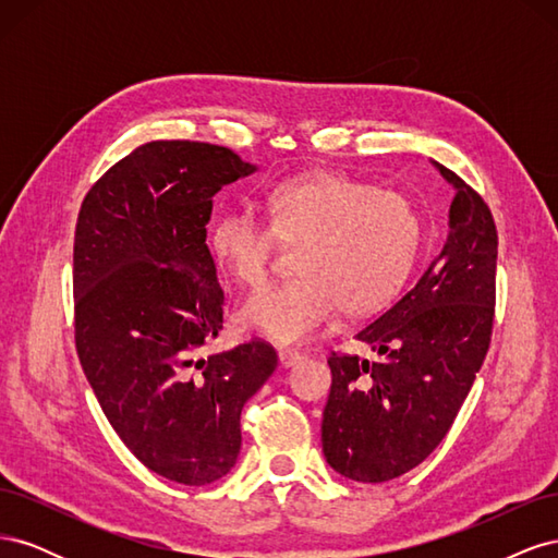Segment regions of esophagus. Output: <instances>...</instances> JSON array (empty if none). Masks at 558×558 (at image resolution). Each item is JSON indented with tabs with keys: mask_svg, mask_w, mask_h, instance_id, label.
Here are the masks:
<instances>
[{
	"mask_svg": "<svg viewBox=\"0 0 558 558\" xmlns=\"http://www.w3.org/2000/svg\"><path fill=\"white\" fill-rule=\"evenodd\" d=\"M302 359H305V356H302V353L295 351V349H279V363L283 367H291V365H295Z\"/></svg>",
	"mask_w": 558,
	"mask_h": 558,
	"instance_id": "esophagus-1",
	"label": "esophagus"
}]
</instances>
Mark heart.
Wrapping results in <instances>:
<instances>
[{"label": "heart", "instance_id": "b5f03b06", "mask_svg": "<svg viewBox=\"0 0 558 558\" xmlns=\"http://www.w3.org/2000/svg\"><path fill=\"white\" fill-rule=\"evenodd\" d=\"M269 223L248 205L226 209L209 232L216 263L244 286L265 281L277 238L298 242L289 281L240 307V324L279 344L307 342L337 310L363 314L391 300L421 244V216L398 191L342 172H307L267 191Z\"/></svg>", "mask_w": 558, "mask_h": 558}]
</instances>
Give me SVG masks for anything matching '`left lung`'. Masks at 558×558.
Instances as JSON below:
<instances>
[{
	"label": "left lung",
	"instance_id": "8db88e82",
	"mask_svg": "<svg viewBox=\"0 0 558 558\" xmlns=\"http://www.w3.org/2000/svg\"><path fill=\"white\" fill-rule=\"evenodd\" d=\"M453 185L442 251L393 307L356 340L377 361L328 359L332 384L320 442L340 475L379 484L416 468L445 440L492 342L498 232L480 193L445 165Z\"/></svg>",
	"mask_w": 558,
	"mask_h": 558
}]
</instances>
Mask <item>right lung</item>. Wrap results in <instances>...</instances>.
<instances>
[{
	"mask_svg": "<svg viewBox=\"0 0 558 558\" xmlns=\"http://www.w3.org/2000/svg\"><path fill=\"white\" fill-rule=\"evenodd\" d=\"M256 172L205 142H148L97 179L74 234V340L123 445L179 484H211L238 461L246 400L277 367L251 340L199 359L223 328L207 246L214 195Z\"/></svg>",
	"mask_w": 558,
	"mask_h": 558,
	"instance_id": "right-lung-1",
	"label": "right lung"
}]
</instances>
